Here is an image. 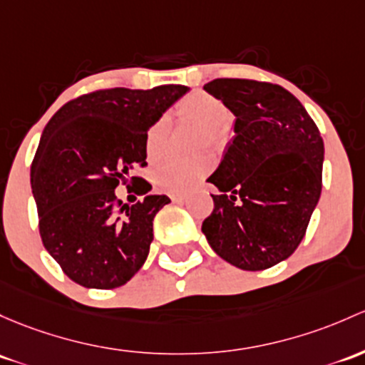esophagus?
<instances>
[{
    "label": "esophagus",
    "mask_w": 365,
    "mask_h": 365,
    "mask_svg": "<svg viewBox=\"0 0 365 365\" xmlns=\"http://www.w3.org/2000/svg\"><path fill=\"white\" fill-rule=\"evenodd\" d=\"M170 197H171L173 202H182L185 195H182V194H170Z\"/></svg>",
    "instance_id": "esophagus-1"
}]
</instances>
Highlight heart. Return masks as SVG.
I'll use <instances>...</instances> for the list:
<instances>
[{
	"instance_id": "heart-1",
	"label": "heart",
	"mask_w": 365,
	"mask_h": 365,
	"mask_svg": "<svg viewBox=\"0 0 365 365\" xmlns=\"http://www.w3.org/2000/svg\"><path fill=\"white\" fill-rule=\"evenodd\" d=\"M175 117L187 124L202 129V136L212 145L224 140L225 125L231 120V110L208 92H192L176 105ZM166 120H159L152 125L145 136V152L148 160L163 157L164 140H166ZM210 171V160H166L153 170V182L159 189L171 194H185L192 190L202 176Z\"/></svg>"
}]
</instances>
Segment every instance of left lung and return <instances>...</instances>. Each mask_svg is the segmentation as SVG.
<instances>
[{"label":"left lung","instance_id":"8db88e82","mask_svg":"<svg viewBox=\"0 0 365 365\" xmlns=\"http://www.w3.org/2000/svg\"><path fill=\"white\" fill-rule=\"evenodd\" d=\"M205 91L236 117L234 140L208 178L220 194L202 222L218 257L245 271L289 259L322 192L324 140L299 99L282 86L217 78Z\"/></svg>","mask_w":365,"mask_h":365}]
</instances>
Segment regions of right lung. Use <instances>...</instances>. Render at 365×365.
Returning a JSON list of instances; mask_svg holds the SVG:
<instances>
[{"label":"right lung","instance_id":"1","mask_svg":"<svg viewBox=\"0 0 365 365\" xmlns=\"http://www.w3.org/2000/svg\"><path fill=\"white\" fill-rule=\"evenodd\" d=\"M189 87L94 91L59 108L45 125L31 164V189L43 247L68 278L86 289H117L140 271L150 252L153 217L170 201L147 194L122 205L118 183L147 166L145 136Z\"/></svg>","mask_w":365,"mask_h":365}]
</instances>
